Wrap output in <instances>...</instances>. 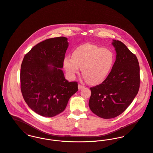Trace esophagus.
<instances>
[{
  "label": "esophagus",
  "mask_w": 153,
  "mask_h": 153,
  "mask_svg": "<svg viewBox=\"0 0 153 153\" xmlns=\"http://www.w3.org/2000/svg\"><path fill=\"white\" fill-rule=\"evenodd\" d=\"M78 88H79V90H82V89H83V88H85V86H83V85L79 84V85H78Z\"/></svg>",
  "instance_id": "1"
}]
</instances>
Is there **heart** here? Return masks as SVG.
Here are the masks:
<instances>
[{"mask_svg":"<svg viewBox=\"0 0 153 153\" xmlns=\"http://www.w3.org/2000/svg\"><path fill=\"white\" fill-rule=\"evenodd\" d=\"M115 62L113 51L97 45L85 44L77 47L72 57L64 59V67L74 77L82 68L83 77L91 85L102 83L108 76Z\"/></svg>","mask_w":153,"mask_h":153,"instance_id":"heart-1","label":"heart"}]
</instances>
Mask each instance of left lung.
I'll return each mask as SVG.
<instances>
[{
  "instance_id": "8db88e82",
  "label": "left lung",
  "mask_w": 153,
  "mask_h": 153,
  "mask_svg": "<svg viewBox=\"0 0 153 153\" xmlns=\"http://www.w3.org/2000/svg\"><path fill=\"white\" fill-rule=\"evenodd\" d=\"M116 59L110 73L100 85L90 88L88 105L102 119H112L123 113L133 101L140 85V66L136 55L119 40H113Z\"/></svg>"
}]
</instances>
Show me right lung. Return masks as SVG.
Returning <instances> with one entry per match:
<instances>
[{
	"instance_id": "obj_1",
	"label": "right lung",
	"mask_w": 153,
	"mask_h": 153,
	"mask_svg": "<svg viewBox=\"0 0 153 153\" xmlns=\"http://www.w3.org/2000/svg\"><path fill=\"white\" fill-rule=\"evenodd\" d=\"M68 46L65 37L46 39L27 53L22 63L23 99L33 111L43 117L63 112L69 99L78 91L77 82H68L61 69Z\"/></svg>"
}]
</instances>
